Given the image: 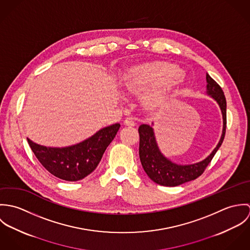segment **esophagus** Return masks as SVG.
<instances>
[{"label": "esophagus", "mask_w": 250, "mask_h": 250, "mask_svg": "<svg viewBox=\"0 0 250 250\" xmlns=\"http://www.w3.org/2000/svg\"><path fill=\"white\" fill-rule=\"evenodd\" d=\"M124 124L127 125V126L133 127V126L136 125V122H135V120H134L132 117H127V118L124 120Z\"/></svg>", "instance_id": "1"}]
</instances>
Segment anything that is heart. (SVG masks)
I'll return each instance as SVG.
<instances>
[{"instance_id": "obj_1", "label": "heart", "mask_w": 250, "mask_h": 250, "mask_svg": "<svg viewBox=\"0 0 250 250\" xmlns=\"http://www.w3.org/2000/svg\"><path fill=\"white\" fill-rule=\"evenodd\" d=\"M178 68L165 62L144 63L133 67L125 76V88L135 94H140L158 84L163 83L159 90L152 91L144 97V104L149 108L159 106L166 94L181 82Z\"/></svg>"}]
</instances>
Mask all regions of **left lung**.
<instances>
[{"instance_id":"8db88e82","label":"left lung","mask_w":250,"mask_h":250,"mask_svg":"<svg viewBox=\"0 0 250 250\" xmlns=\"http://www.w3.org/2000/svg\"><path fill=\"white\" fill-rule=\"evenodd\" d=\"M207 92L211 95L214 100L218 103L221 108L222 117H223V130L220 141L216 147L214 148L212 154L206 158L204 161L188 165V166H180L171 163L163 154L160 152L156 140L154 137L153 129L149 125L142 124L139 127L140 134V159L143 165V169L149 178L155 183L167 186V187H175L186 182L199 177L203 174L208 165L211 163L214 158V154L223 143L225 132H226V99L220 85L214 81V79L207 74Z\"/></svg>"}]
</instances>
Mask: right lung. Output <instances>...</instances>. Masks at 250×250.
I'll return each mask as SVG.
<instances>
[{"mask_svg": "<svg viewBox=\"0 0 250 250\" xmlns=\"http://www.w3.org/2000/svg\"><path fill=\"white\" fill-rule=\"evenodd\" d=\"M119 128V123L113 124L83 143L63 148L42 146L29 139L28 143L39 163L51 174L74 182L86 177L97 167Z\"/></svg>", "mask_w": 250, "mask_h": 250, "instance_id": "add662e5", "label": "right lung"}]
</instances>
